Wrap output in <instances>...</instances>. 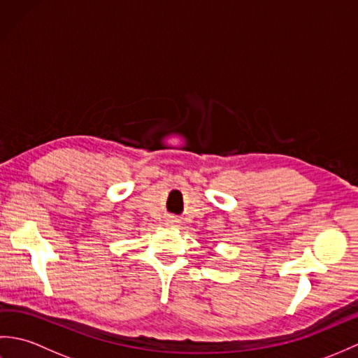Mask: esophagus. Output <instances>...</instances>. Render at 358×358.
Here are the masks:
<instances>
[{
    "mask_svg": "<svg viewBox=\"0 0 358 358\" xmlns=\"http://www.w3.org/2000/svg\"><path fill=\"white\" fill-rule=\"evenodd\" d=\"M178 223H180V222H178L177 218H167V220H166V224H167V226H172V227L178 226Z\"/></svg>",
    "mask_w": 358,
    "mask_h": 358,
    "instance_id": "esophagus-1",
    "label": "esophagus"
}]
</instances>
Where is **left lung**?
I'll use <instances>...</instances> for the list:
<instances>
[{
    "instance_id": "left-lung-1",
    "label": "left lung",
    "mask_w": 358,
    "mask_h": 358,
    "mask_svg": "<svg viewBox=\"0 0 358 358\" xmlns=\"http://www.w3.org/2000/svg\"><path fill=\"white\" fill-rule=\"evenodd\" d=\"M212 255H214V254H212Z\"/></svg>"
}]
</instances>
